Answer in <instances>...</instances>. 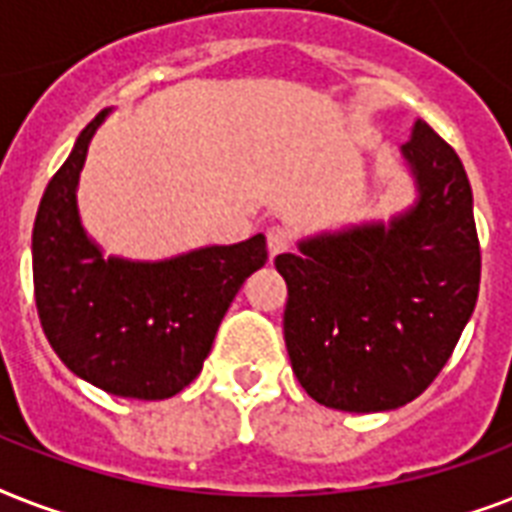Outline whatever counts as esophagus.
<instances>
[{
	"instance_id": "1",
	"label": "esophagus",
	"mask_w": 512,
	"mask_h": 512,
	"mask_svg": "<svg viewBox=\"0 0 512 512\" xmlns=\"http://www.w3.org/2000/svg\"><path fill=\"white\" fill-rule=\"evenodd\" d=\"M289 247H292V233H289V228H284V225L268 228V252H271V257L284 255Z\"/></svg>"
}]
</instances>
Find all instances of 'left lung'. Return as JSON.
<instances>
[{
    "mask_svg": "<svg viewBox=\"0 0 512 512\" xmlns=\"http://www.w3.org/2000/svg\"><path fill=\"white\" fill-rule=\"evenodd\" d=\"M417 201L390 223L300 241L276 257L284 340L305 393L340 412H388L436 380L481 281L473 191L460 156L417 119L401 146Z\"/></svg>",
    "mask_w": 512,
    "mask_h": 512,
    "instance_id": "1",
    "label": "left lung"
}]
</instances>
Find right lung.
I'll return each mask as SVG.
<instances>
[{"instance_id": "add662e5", "label": "right lung", "mask_w": 512, "mask_h": 512, "mask_svg": "<svg viewBox=\"0 0 512 512\" xmlns=\"http://www.w3.org/2000/svg\"><path fill=\"white\" fill-rule=\"evenodd\" d=\"M100 111L44 188L34 220L36 311L52 350L95 388L159 401L196 380L228 305L268 260L265 236L193 249L159 263L103 257L76 207Z\"/></svg>"}]
</instances>
